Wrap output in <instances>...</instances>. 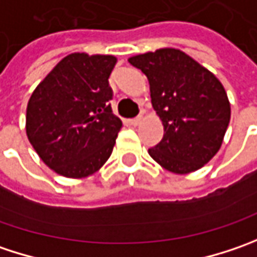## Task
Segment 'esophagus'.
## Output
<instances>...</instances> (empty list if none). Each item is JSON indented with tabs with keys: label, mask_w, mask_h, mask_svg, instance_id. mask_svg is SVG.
Masks as SVG:
<instances>
[{
	"label": "esophagus",
	"mask_w": 257,
	"mask_h": 257,
	"mask_svg": "<svg viewBox=\"0 0 257 257\" xmlns=\"http://www.w3.org/2000/svg\"><path fill=\"white\" fill-rule=\"evenodd\" d=\"M141 122H142V116H138V117H134V119H131V123H132L134 126H138Z\"/></svg>",
	"instance_id": "obj_1"
}]
</instances>
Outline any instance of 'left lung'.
<instances>
[{"label": "left lung", "instance_id": "left-lung-1", "mask_svg": "<svg viewBox=\"0 0 257 257\" xmlns=\"http://www.w3.org/2000/svg\"><path fill=\"white\" fill-rule=\"evenodd\" d=\"M150 82L151 102L164 137L148 150L174 174L200 170L220 150L230 122V102L217 77L178 49H158L129 57Z\"/></svg>", "mask_w": 257, "mask_h": 257}]
</instances>
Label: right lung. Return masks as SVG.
<instances>
[{
	"mask_svg": "<svg viewBox=\"0 0 257 257\" xmlns=\"http://www.w3.org/2000/svg\"><path fill=\"white\" fill-rule=\"evenodd\" d=\"M112 54L72 53L34 89L27 105L30 144L54 173L84 178L110 157L122 120L112 113Z\"/></svg>",
	"mask_w": 257,
	"mask_h": 257,
	"instance_id": "add662e5",
	"label": "right lung"
}]
</instances>
